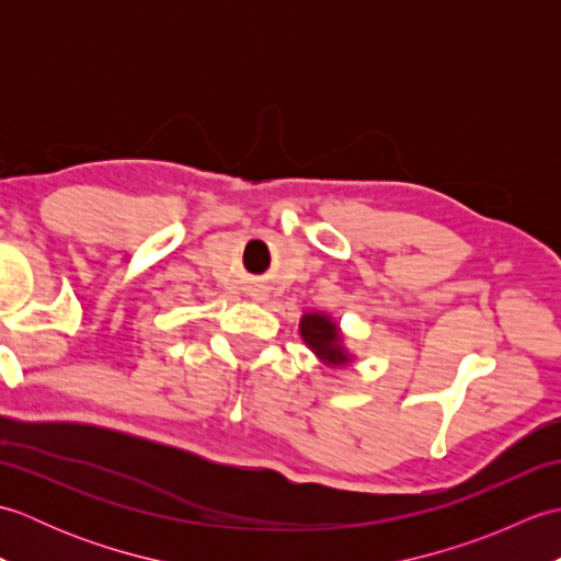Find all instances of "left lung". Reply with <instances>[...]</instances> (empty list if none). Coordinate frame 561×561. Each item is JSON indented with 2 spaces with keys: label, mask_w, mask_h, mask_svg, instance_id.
Wrapping results in <instances>:
<instances>
[{
  "label": "left lung",
  "mask_w": 561,
  "mask_h": 561,
  "mask_svg": "<svg viewBox=\"0 0 561 561\" xmlns=\"http://www.w3.org/2000/svg\"><path fill=\"white\" fill-rule=\"evenodd\" d=\"M301 337L311 352L328 366H344L352 362L350 352L342 347V332L335 320L325 313H306L301 318Z\"/></svg>",
  "instance_id": "8db88e82"
}]
</instances>
